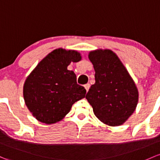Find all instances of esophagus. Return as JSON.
Instances as JSON below:
<instances>
[{
    "label": "esophagus",
    "mask_w": 160,
    "mask_h": 160,
    "mask_svg": "<svg viewBox=\"0 0 160 160\" xmlns=\"http://www.w3.org/2000/svg\"><path fill=\"white\" fill-rule=\"evenodd\" d=\"M83 87H84V88L86 89V90H87V92L89 90V89H90V85L89 84V83H87V84H85L84 86H83Z\"/></svg>",
    "instance_id": "esophagus-1"
}]
</instances>
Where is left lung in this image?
<instances>
[{
  "mask_svg": "<svg viewBox=\"0 0 160 160\" xmlns=\"http://www.w3.org/2000/svg\"><path fill=\"white\" fill-rule=\"evenodd\" d=\"M95 83L86 99L96 117L110 127L122 125L136 110L139 93L135 82L117 55L111 50L90 51Z\"/></svg>",
  "mask_w": 160,
  "mask_h": 160,
  "instance_id": "8db88e82",
  "label": "left lung"
}]
</instances>
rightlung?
Returning <instances> with one entry per match:
<instances>
[{"label": "right lung", "mask_w": 160, "mask_h": 160, "mask_svg": "<svg viewBox=\"0 0 160 160\" xmlns=\"http://www.w3.org/2000/svg\"><path fill=\"white\" fill-rule=\"evenodd\" d=\"M81 59L77 50H53L27 77L23 99L39 122L56 123L64 118L75 102L84 98V87L77 84L74 72L67 70L71 62L77 63Z\"/></svg>", "instance_id": "obj_1"}]
</instances>
